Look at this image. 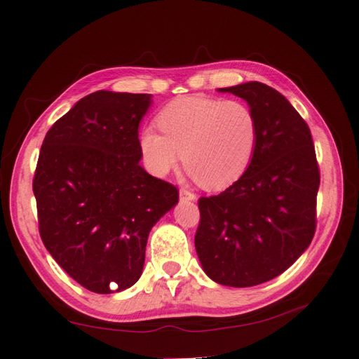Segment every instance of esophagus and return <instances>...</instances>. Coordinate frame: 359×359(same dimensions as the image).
<instances>
[{
	"instance_id": "34e87169",
	"label": "esophagus",
	"mask_w": 359,
	"mask_h": 359,
	"mask_svg": "<svg viewBox=\"0 0 359 359\" xmlns=\"http://www.w3.org/2000/svg\"><path fill=\"white\" fill-rule=\"evenodd\" d=\"M179 197H180V201H189V202L196 201V194L189 191V189H187V188H182L180 189Z\"/></svg>"
}]
</instances>
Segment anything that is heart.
<instances>
[{
    "label": "heart",
    "mask_w": 359,
    "mask_h": 359,
    "mask_svg": "<svg viewBox=\"0 0 359 359\" xmlns=\"http://www.w3.org/2000/svg\"><path fill=\"white\" fill-rule=\"evenodd\" d=\"M162 133L144 128L140 152L148 170L163 177L184 156L187 172L201 187L222 191L253 163L259 123L248 104L205 95L177 98L157 118Z\"/></svg>",
    "instance_id": "1"
}]
</instances>
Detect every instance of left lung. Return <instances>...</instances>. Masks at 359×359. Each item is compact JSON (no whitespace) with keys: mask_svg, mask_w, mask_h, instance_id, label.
<instances>
[{"mask_svg":"<svg viewBox=\"0 0 359 359\" xmlns=\"http://www.w3.org/2000/svg\"><path fill=\"white\" fill-rule=\"evenodd\" d=\"M255 111L259 140L245 175L224 193L201 197L196 251L207 276L253 287L279 276L313 239L319 170L311 133L276 89L259 81L219 88Z\"/></svg>","mask_w":359,"mask_h":359,"instance_id":"8db88e82","label":"left lung"}]
</instances>
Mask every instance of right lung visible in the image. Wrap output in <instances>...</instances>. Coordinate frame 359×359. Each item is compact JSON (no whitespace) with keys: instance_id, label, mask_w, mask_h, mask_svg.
<instances>
[{"instance_id":"right-lung-1","label":"right lung","mask_w":359,"mask_h":359,"mask_svg":"<svg viewBox=\"0 0 359 359\" xmlns=\"http://www.w3.org/2000/svg\"><path fill=\"white\" fill-rule=\"evenodd\" d=\"M151 94L97 90L44 137L34 194L44 247L80 285L123 292L140 279L151 228L177 188L140 165L139 125Z\"/></svg>"}]
</instances>
